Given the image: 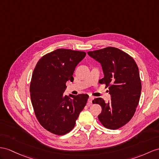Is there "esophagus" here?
Segmentation results:
<instances>
[{
    "label": "esophagus",
    "instance_id": "1",
    "mask_svg": "<svg viewBox=\"0 0 159 159\" xmlns=\"http://www.w3.org/2000/svg\"><path fill=\"white\" fill-rule=\"evenodd\" d=\"M93 97H92V96L89 97V100H88V102H87V105H88V106H90V105H92V101H93Z\"/></svg>",
    "mask_w": 159,
    "mask_h": 159
}]
</instances>
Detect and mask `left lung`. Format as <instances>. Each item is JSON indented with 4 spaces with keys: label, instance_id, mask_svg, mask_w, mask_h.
Segmentation results:
<instances>
[{
    "label": "left lung",
    "instance_id": "left-lung-1",
    "mask_svg": "<svg viewBox=\"0 0 159 159\" xmlns=\"http://www.w3.org/2000/svg\"><path fill=\"white\" fill-rule=\"evenodd\" d=\"M88 54L102 66L104 77L99 83L109 87L111 98L107 103L100 97L93 101L102 108L98 118L105 128L117 129L132 119L139 103L142 85L138 67L131 56L116 48L88 52Z\"/></svg>",
    "mask_w": 159,
    "mask_h": 159
}]
</instances>
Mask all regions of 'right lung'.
<instances>
[{"instance_id": "1", "label": "right lung", "mask_w": 159, "mask_h": 159, "mask_svg": "<svg viewBox=\"0 0 159 159\" xmlns=\"http://www.w3.org/2000/svg\"><path fill=\"white\" fill-rule=\"evenodd\" d=\"M86 53L68 49L44 55L36 64L30 84V96L36 117L43 127L56 135H64L75 127L89 95H64L68 80Z\"/></svg>"}]
</instances>
